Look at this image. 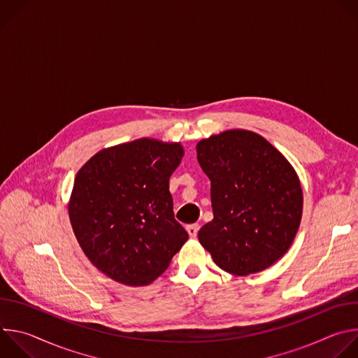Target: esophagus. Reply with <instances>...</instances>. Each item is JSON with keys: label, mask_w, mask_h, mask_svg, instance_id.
<instances>
[{"label": "esophagus", "mask_w": 358, "mask_h": 358, "mask_svg": "<svg viewBox=\"0 0 358 358\" xmlns=\"http://www.w3.org/2000/svg\"><path fill=\"white\" fill-rule=\"evenodd\" d=\"M198 229H199V225L198 224H192V225H188L187 227V232L191 238H195L196 234H198Z\"/></svg>", "instance_id": "34e87169"}]
</instances>
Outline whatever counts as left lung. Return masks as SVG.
<instances>
[{"instance_id":"8db88e82","label":"left lung","mask_w":358,"mask_h":358,"mask_svg":"<svg viewBox=\"0 0 358 358\" xmlns=\"http://www.w3.org/2000/svg\"><path fill=\"white\" fill-rule=\"evenodd\" d=\"M196 159L211 181L214 220L198 232L214 262L232 275L261 272L290 248L301 220L300 181L262 136L229 130L201 140Z\"/></svg>"}]
</instances>
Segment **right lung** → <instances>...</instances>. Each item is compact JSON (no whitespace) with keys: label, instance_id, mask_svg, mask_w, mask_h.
<instances>
[{"label":"right lung","instance_id":"add662e5","mask_svg":"<svg viewBox=\"0 0 358 358\" xmlns=\"http://www.w3.org/2000/svg\"><path fill=\"white\" fill-rule=\"evenodd\" d=\"M182 152L178 143L140 138L99 151L79 170L71 224L89 261L110 279L151 283L188 239L169 189Z\"/></svg>","mask_w":358,"mask_h":358}]
</instances>
